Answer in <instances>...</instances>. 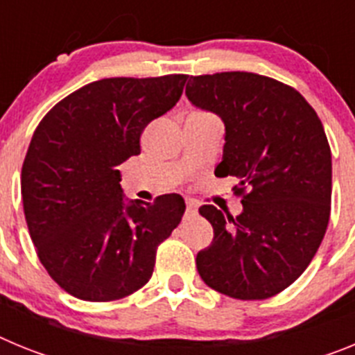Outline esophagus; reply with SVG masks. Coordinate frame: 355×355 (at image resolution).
Listing matches in <instances>:
<instances>
[{"instance_id": "obj_1", "label": "esophagus", "mask_w": 355, "mask_h": 355, "mask_svg": "<svg viewBox=\"0 0 355 355\" xmlns=\"http://www.w3.org/2000/svg\"><path fill=\"white\" fill-rule=\"evenodd\" d=\"M193 215H197V206L193 205V202H190V200H188V202H187V216H193Z\"/></svg>"}]
</instances>
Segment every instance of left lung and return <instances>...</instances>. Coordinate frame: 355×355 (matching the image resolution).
Returning a JSON list of instances; mask_svg holds the SVG:
<instances>
[{"instance_id":"left-lung-1","label":"left lung","mask_w":355,"mask_h":355,"mask_svg":"<svg viewBox=\"0 0 355 355\" xmlns=\"http://www.w3.org/2000/svg\"><path fill=\"white\" fill-rule=\"evenodd\" d=\"M187 97L225 126L215 175L240 180L238 216L205 205L213 241L197 254L209 288L240 300L281 293L302 275L331 215V147L311 105L288 85L254 72L190 76Z\"/></svg>"}]
</instances>
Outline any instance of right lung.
<instances>
[{
	"label": "right lung",
	"instance_id": "1",
	"mask_svg": "<svg viewBox=\"0 0 355 355\" xmlns=\"http://www.w3.org/2000/svg\"><path fill=\"white\" fill-rule=\"evenodd\" d=\"M187 74L106 78L49 110L21 171L24 216L53 281L89 302L124 299L153 275L156 249L181 222L178 193L126 200L119 165L180 101Z\"/></svg>",
	"mask_w": 355,
	"mask_h": 355
}]
</instances>
